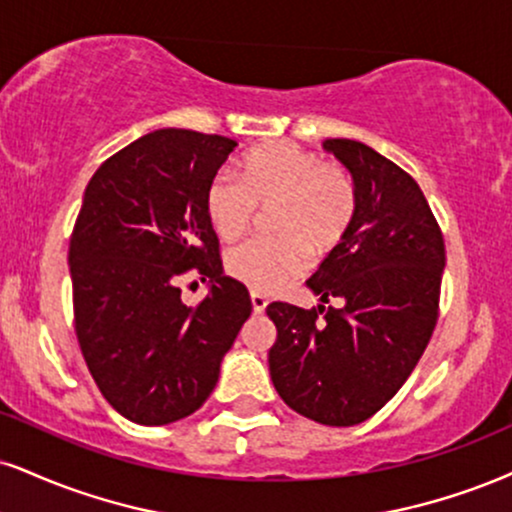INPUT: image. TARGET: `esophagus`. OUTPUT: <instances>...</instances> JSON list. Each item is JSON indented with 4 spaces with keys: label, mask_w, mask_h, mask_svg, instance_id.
<instances>
[{
    "label": "esophagus",
    "mask_w": 512,
    "mask_h": 512,
    "mask_svg": "<svg viewBox=\"0 0 512 512\" xmlns=\"http://www.w3.org/2000/svg\"><path fill=\"white\" fill-rule=\"evenodd\" d=\"M250 300H252V310L257 312V315H260V312H264V307H267V295H262V293H257V291H252L250 293Z\"/></svg>",
    "instance_id": "obj_1"
}]
</instances>
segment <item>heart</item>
Here are the masks:
<instances>
[{"instance_id": "b5f03b06", "label": "heart", "mask_w": 512, "mask_h": 512, "mask_svg": "<svg viewBox=\"0 0 512 512\" xmlns=\"http://www.w3.org/2000/svg\"><path fill=\"white\" fill-rule=\"evenodd\" d=\"M269 229L279 236L250 238L226 252L224 267L252 291L272 293L298 279L319 257L334 252L357 214V188L343 166L315 152L272 143L238 162V181L217 176L205 190V214L221 240L243 236L269 209Z\"/></svg>"}]
</instances>
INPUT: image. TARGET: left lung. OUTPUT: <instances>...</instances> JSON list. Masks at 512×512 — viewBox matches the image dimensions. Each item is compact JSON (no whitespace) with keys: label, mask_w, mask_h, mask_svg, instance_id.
<instances>
[{"label":"left lung","mask_w":512,"mask_h":512,"mask_svg":"<svg viewBox=\"0 0 512 512\" xmlns=\"http://www.w3.org/2000/svg\"><path fill=\"white\" fill-rule=\"evenodd\" d=\"M353 176L357 214L307 288L322 305L272 303L269 374L283 403L329 427L369 420L415 369L439 319L446 248L427 197L365 143L324 140ZM338 299L341 308L325 307Z\"/></svg>","instance_id":"left-lung-1"}]
</instances>
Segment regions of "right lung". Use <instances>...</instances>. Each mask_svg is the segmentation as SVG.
<instances>
[{
    "label": "right lung",
    "mask_w": 512,
    "mask_h": 512,
    "mask_svg": "<svg viewBox=\"0 0 512 512\" xmlns=\"http://www.w3.org/2000/svg\"><path fill=\"white\" fill-rule=\"evenodd\" d=\"M236 140L186 128L147 133L90 178L69 245L80 353L126 420L159 427L193 415L250 317V293L224 276L205 190ZM210 281L202 304L177 279Z\"/></svg>",
    "instance_id": "add662e5"
}]
</instances>
